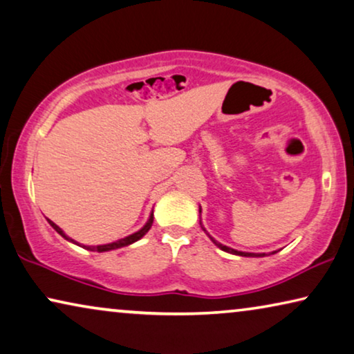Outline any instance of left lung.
Masks as SVG:
<instances>
[{
  "label": "left lung",
  "instance_id": "1",
  "mask_svg": "<svg viewBox=\"0 0 354 354\" xmlns=\"http://www.w3.org/2000/svg\"><path fill=\"white\" fill-rule=\"evenodd\" d=\"M203 229V227H202ZM205 230V229H203ZM209 236V235H208ZM211 240H213V243L218 246V248H221V250L223 251H225V252H230V254H235V256H243V257H263L266 256V252H262V254H256V252H243V251H236V250H234V248H229V246H224V245H221V243H218V241H216L213 236H209Z\"/></svg>",
  "mask_w": 354,
  "mask_h": 354
}]
</instances>
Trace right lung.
<instances>
[{
	"mask_svg": "<svg viewBox=\"0 0 354 354\" xmlns=\"http://www.w3.org/2000/svg\"><path fill=\"white\" fill-rule=\"evenodd\" d=\"M47 221H49V224H50L52 227H54L57 232H59V234L63 236V239L68 240V241H73V243H76L75 240L70 239V236H68V235H65V232H63V230L59 227V225L52 223L50 219H47ZM152 221H154V214L151 213L149 219H147V223H146V224L143 225V227H141L138 232H135V234H131V235H129V236H125V239H120V240H118V241H113V243H108V245H98V246H84V248H86V250H88V251H98V252H103V251H111V250H118V248L129 246V245H131V243H135V241H138L140 239H143V236L147 234V230L151 229V225H152ZM76 245H79V243H76Z\"/></svg>",
	"mask_w": 354,
	"mask_h": 354,
	"instance_id": "1",
	"label": "right lung"
}]
</instances>
